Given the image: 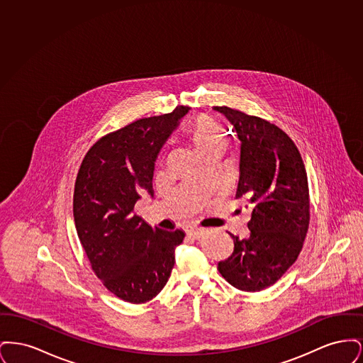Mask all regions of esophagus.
<instances>
[{
	"label": "esophagus",
	"mask_w": 363,
	"mask_h": 363,
	"mask_svg": "<svg viewBox=\"0 0 363 363\" xmlns=\"http://www.w3.org/2000/svg\"><path fill=\"white\" fill-rule=\"evenodd\" d=\"M201 233H203V230L201 228H196V227H189L186 230V234L189 235L190 238H199L201 235Z\"/></svg>",
	"instance_id": "obj_1"
}]
</instances>
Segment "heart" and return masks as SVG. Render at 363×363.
I'll return each mask as SVG.
<instances>
[{
  "mask_svg": "<svg viewBox=\"0 0 363 363\" xmlns=\"http://www.w3.org/2000/svg\"><path fill=\"white\" fill-rule=\"evenodd\" d=\"M188 135L191 143L203 154L211 150L225 145V130L219 122L208 116H200L191 122L188 128Z\"/></svg>",
  "mask_w": 363,
  "mask_h": 363,
  "instance_id": "b5f03b06",
  "label": "heart"
}]
</instances>
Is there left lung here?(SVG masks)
Listing matches in <instances>:
<instances>
[{
  "instance_id": "8db88e82",
  "label": "left lung",
  "mask_w": 363,
  "mask_h": 363,
  "mask_svg": "<svg viewBox=\"0 0 363 363\" xmlns=\"http://www.w3.org/2000/svg\"><path fill=\"white\" fill-rule=\"evenodd\" d=\"M225 114L241 140L240 181L235 199L252 208L249 237L234 241L218 271L242 291L275 284L302 250L311 223L308 174L293 140L275 123L227 106Z\"/></svg>"
}]
</instances>
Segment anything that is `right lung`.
<instances>
[{
  "label": "right lung",
  "instance_id": "obj_1",
  "mask_svg": "<svg viewBox=\"0 0 363 363\" xmlns=\"http://www.w3.org/2000/svg\"><path fill=\"white\" fill-rule=\"evenodd\" d=\"M188 106L145 117L99 138L86 152L74 182L76 231L94 274L130 303L152 299L166 286L174 247L185 234L151 227L135 213L140 196H152L156 156Z\"/></svg>",
  "mask_w": 363,
  "mask_h": 363
}]
</instances>
